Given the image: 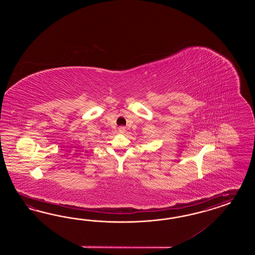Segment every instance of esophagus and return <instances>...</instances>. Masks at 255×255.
I'll use <instances>...</instances> for the list:
<instances>
[{"label": "esophagus", "instance_id": "esophagus-1", "mask_svg": "<svg viewBox=\"0 0 255 255\" xmlns=\"http://www.w3.org/2000/svg\"><path fill=\"white\" fill-rule=\"evenodd\" d=\"M125 131H126V130H125V127H124V126H122V127L119 128V132H120V133H124Z\"/></svg>", "mask_w": 255, "mask_h": 255}]
</instances>
